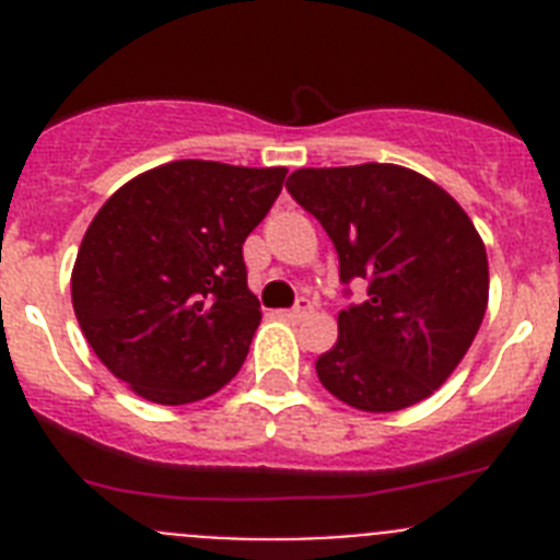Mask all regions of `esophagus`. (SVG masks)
Instances as JSON below:
<instances>
[{
    "label": "esophagus",
    "mask_w": 560,
    "mask_h": 560,
    "mask_svg": "<svg viewBox=\"0 0 560 560\" xmlns=\"http://www.w3.org/2000/svg\"><path fill=\"white\" fill-rule=\"evenodd\" d=\"M311 311H314V303H311L308 296H300V300H296L294 308H291L285 316H289L291 323H300V319H303V316H308Z\"/></svg>",
    "instance_id": "esophagus-1"
}]
</instances>
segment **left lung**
<instances>
[{
	"mask_svg": "<svg viewBox=\"0 0 560 560\" xmlns=\"http://www.w3.org/2000/svg\"><path fill=\"white\" fill-rule=\"evenodd\" d=\"M285 190L334 241L341 283H368V300L339 311V339L316 359L323 387L361 412L429 398L488 308V255L471 219L432 179L381 162L300 167Z\"/></svg>",
	"mask_w": 560,
	"mask_h": 560,
	"instance_id": "obj_1",
	"label": "left lung"
}]
</instances>
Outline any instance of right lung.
<instances>
[{
  "label": "right lung",
  "instance_id": "obj_1",
  "mask_svg": "<svg viewBox=\"0 0 560 560\" xmlns=\"http://www.w3.org/2000/svg\"><path fill=\"white\" fill-rule=\"evenodd\" d=\"M283 182L285 167L167 162L92 219L72 308L97 359L133 393L182 407L235 378L260 325L244 241Z\"/></svg>",
  "mask_w": 560,
  "mask_h": 560
}]
</instances>
